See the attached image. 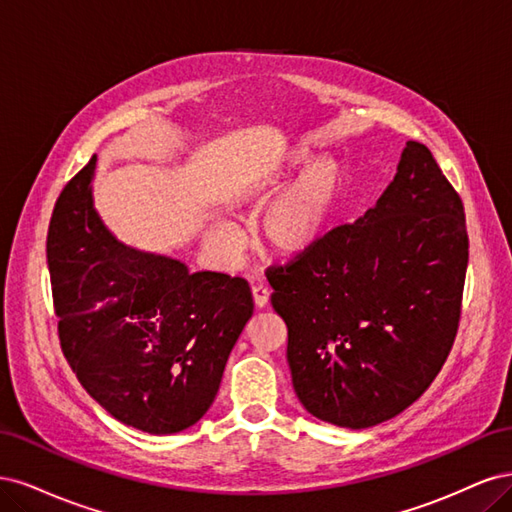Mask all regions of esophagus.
<instances>
[{
    "label": "esophagus",
    "instance_id": "esophagus-1",
    "mask_svg": "<svg viewBox=\"0 0 512 512\" xmlns=\"http://www.w3.org/2000/svg\"><path fill=\"white\" fill-rule=\"evenodd\" d=\"M252 297H254V303L258 309L267 307L269 305V288L267 286H254L252 288Z\"/></svg>",
    "mask_w": 512,
    "mask_h": 512
}]
</instances>
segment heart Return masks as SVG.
Masks as SVG:
<instances>
[{
    "mask_svg": "<svg viewBox=\"0 0 512 512\" xmlns=\"http://www.w3.org/2000/svg\"><path fill=\"white\" fill-rule=\"evenodd\" d=\"M280 185V179L247 183L235 196V207L252 215L271 202L256 226L260 247L277 258L303 256L324 237L331 224L344 185L342 168L335 160H316L273 199ZM205 241L226 258L235 256L241 245L237 230L222 220L205 228Z\"/></svg>",
    "mask_w": 512,
    "mask_h": 512,
    "instance_id": "obj_1",
    "label": "heart"
}]
</instances>
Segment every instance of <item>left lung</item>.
I'll list each match as a JSON object with an SVG mask.
<instances>
[{"label": "left lung", "instance_id": "1", "mask_svg": "<svg viewBox=\"0 0 512 512\" xmlns=\"http://www.w3.org/2000/svg\"><path fill=\"white\" fill-rule=\"evenodd\" d=\"M466 269L461 198L431 151L408 141L363 218L267 275L303 408L367 429L412 406L455 342Z\"/></svg>", "mask_w": 512, "mask_h": 512}]
</instances>
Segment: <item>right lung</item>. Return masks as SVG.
Instances as JSON below:
<instances>
[{"label": "right lung", "instance_id": "add662e5", "mask_svg": "<svg viewBox=\"0 0 512 512\" xmlns=\"http://www.w3.org/2000/svg\"><path fill=\"white\" fill-rule=\"evenodd\" d=\"M98 158L59 194L46 239L61 350L83 389L153 436L198 423L254 314L243 277L123 245L94 209Z\"/></svg>", "mask_w": 512, "mask_h": 512}]
</instances>
